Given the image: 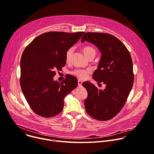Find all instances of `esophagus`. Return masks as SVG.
Listing matches in <instances>:
<instances>
[{
	"instance_id": "34e87169",
	"label": "esophagus",
	"mask_w": 154,
	"mask_h": 154,
	"mask_svg": "<svg viewBox=\"0 0 154 154\" xmlns=\"http://www.w3.org/2000/svg\"><path fill=\"white\" fill-rule=\"evenodd\" d=\"M82 84V81L80 80H78V85L81 86Z\"/></svg>"
}]
</instances>
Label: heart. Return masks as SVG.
<instances>
[{"label":"heart","mask_w":154,"mask_h":154,"mask_svg":"<svg viewBox=\"0 0 154 154\" xmlns=\"http://www.w3.org/2000/svg\"><path fill=\"white\" fill-rule=\"evenodd\" d=\"M83 52L85 54V55L86 57H88L91 54H95L96 55V50L94 48L91 47V46H85L82 49ZM73 52L72 49H69L66 54V61L67 63L70 62L71 56ZM90 72V69H77L71 72V74L74 75L75 76L77 77L78 78L80 79H85L88 74Z\"/></svg>","instance_id":"b5f03b06"}]
</instances>
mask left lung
<instances>
[{
  "label": "left lung",
  "mask_w": 154,
  "mask_h": 154,
  "mask_svg": "<svg viewBox=\"0 0 154 154\" xmlns=\"http://www.w3.org/2000/svg\"><path fill=\"white\" fill-rule=\"evenodd\" d=\"M81 41L93 44L101 53L93 78L98 83L102 82L106 85L102 90L90 82L82 83L88 92L84 101L85 109L97 120L111 119L121 110L132 88V60L124 44L110 34L88 32Z\"/></svg>",
  "instance_id": "8db88e82"
}]
</instances>
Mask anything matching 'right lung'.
<instances>
[{
	"label": "right lung",
	"mask_w": 154,
	"mask_h": 154,
	"mask_svg": "<svg viewBox=\"0 0 154 154\" xmlns=\"http://www.w3.org/2000/svg\"><path fill=\"white\" fill-rule=\"evenodd\" d=\"M85 32H49L35 38L20 59V84L32 110L49 118L61 112L64 98L77 86V79L69 75L62 82L54 80L55 71L66 64V54Z\"/></svg>",
	"instance_id": "obj_1"
}]
</instances>
